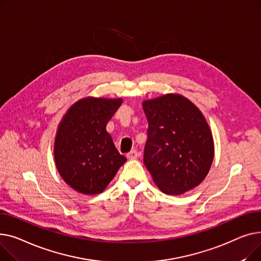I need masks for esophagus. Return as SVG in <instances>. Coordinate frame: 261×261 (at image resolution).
<instances>
[{"instance_id":"obj_1","label":"esophagus","mask_w":261,"mask_h":261,"mask_svg":"<svg viewBox=\"0 0 261 261\" xmlns=\"http://www.w3.org/2000/svg\"><path fill=\"white\" fill-rule=\"evenodd\" d=\"M138 156H139V154H138V151L136 149L130 150L129 152H127V155H126V157L128 159H136Z\"/></svg>"}]
</instances>
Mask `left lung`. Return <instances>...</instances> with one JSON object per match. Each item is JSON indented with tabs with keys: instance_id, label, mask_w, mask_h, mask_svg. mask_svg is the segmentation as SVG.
I'll return each mask as SVG.
<instances>
[{
	"instance_id": "8db88e82",
	"label": "left lung",
	"mask_w": 261,
	"mask_h": 261,
	"mask_svg": "<svg viewBox=\"0 0 261 261\" xmlns=\"http://www.w3.org/2000/svg\"><path fill=\"white\" fill-rule=\"evenodd\" d=\"M142 106L148 122L143 161L157 187L180 195L200 185L214 158L213 137L201 112L173 94Z\"/></svg>"
}]
</instances>
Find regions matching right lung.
I'll use <instances>...</instances> for the list:
<instances>
[{
	"mask_svg": "<svg viewBox=\"0 0 261 261\" xmlns=\"http://www.w3.org/2000/svg\"><path fill=\"white\" fill-rule=\"evenodd\" d=\"M121 99L85 98L74 103L61 121L55 160L63 180L76 192L102 193L126 158L116 148L106 125Z\"/></svg>",
	"mask_w": 261,
	"mask_h": 261,
	"instance_id": "1",
	"label": "right lung"
}]
</instances>
